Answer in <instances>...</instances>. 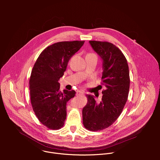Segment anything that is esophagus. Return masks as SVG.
<instances>
[{
	"instance_id": "obj_1",
	"label": "esophagus",
	"mask_w": 160,
	"mask_h": 160,
	"mask_svg": "<svg viewBox=\"0 0 160 160\" xmlns=\"http://www.w3.org/2000/svg\"><path fill=\"white\" fill-rule=\"evenodd\" d=\"M84 94V92H83V91L82 90H77V96H82V95H83Z\"/></svg>"
}]
</instances>
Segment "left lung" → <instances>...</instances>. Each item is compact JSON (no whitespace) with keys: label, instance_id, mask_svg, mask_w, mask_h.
Masks as SVG:
<instances>
[{"label":"left lung","instance_id":"1","mask_svg":"<svg viewBox=\"0 0 160 160\" xmlns=\"http://www.w3.org/2000/svg\"><path fill=\"white\" fill-rule=\"evenodd\" d=\"M91 47L102 61V84L99 102L92 95H87V104L83 108V124L88 130L108 128L120 115L127 101L130 77L127 61L122 52L108 42L89 41Z\"/></svg>","mask_w":160,"mask_h":160}]
</instances>
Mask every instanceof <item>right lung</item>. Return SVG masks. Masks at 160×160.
<instances>
[{
    "instance_id": "add662e5",
    "label": "right lung",
    "mask_w": 160,
    "mask_h": 160,
    "mask_svg": "<svg viewBox=\"0 0 160 160\" xmlns=\"http://www.w3.org/2000/svg\"><path fill=\"white\" fill-rule=\"evenodd\" d=\"M85 41L60 42L45 48L37 59L30 78V99L39 121L50 129L61 128L66 118V104L75 90L60 91L58 82L68 62Z\"/></svg>"
}]
</instances>
